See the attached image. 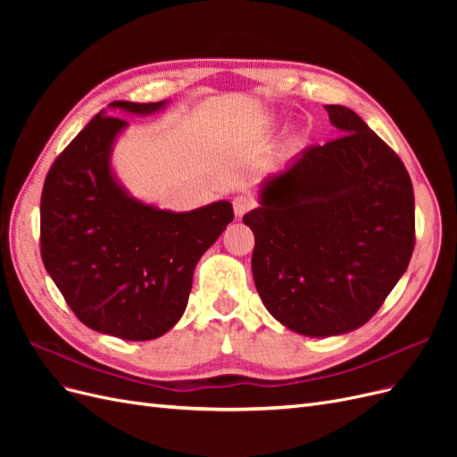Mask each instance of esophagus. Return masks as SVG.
Segmentation results:
<instances>
[{"instance_id": "34e87169", "label": "esophagus", "mask_w": 457, "mask_h": 457, "mask_svg": "<svg viewBox=\"0 0 457 457\" xmlns=\"http://www.w3.org/2000/svg\"><path fill=\"white\" fill-rule=\"evenodd\" d=\"M232 205H234V213H237V217H242L244 213L252 210L253 200L250 196H237L232 200Z\"/></svg>"}]
</instances>
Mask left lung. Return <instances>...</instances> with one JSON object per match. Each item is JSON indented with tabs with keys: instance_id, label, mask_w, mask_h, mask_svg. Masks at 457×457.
Wrapping results in <instances>:
<instances>
[{
	"instance_id": "left-lung-1",
	"label": "left lung",
	"mask_w": 457,
	"mask_h": 457,
	"mask_svg": "<svg viewBox=\"0 0 457 457\" xmlns=\"http://www.w3.org/2000/svg\"><path fill=\"white\" fill-rule=\"evenodd\" d=\"M326 110L343 135L267 177L259 207L244 215L255 237L252 270L262 305L309 337L364 326L406 272L416 244L403 160L351 108Z\"/></svg>"
}]
</instances>
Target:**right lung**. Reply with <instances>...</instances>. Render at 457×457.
<instances>
[{
  "instance_id": "right-lung-1",
  "label": "right lung",
  "mask_w": 457,
  "mask_h": 457,
  "mask_svg": "<svg viewBox=\"0 0 457 457\" xmlns=\"http://www.w3.org/2000/svg\"><path fill=\"white\" fill-rule=\"evenodd\" d=\"M160 103H110L146 116ZM128 121L96 114L54 160L39 205L41 259L87 328L148 341L183 316L196 262L234 219L227 200L175 213L133 198L110 156Z\"/></svg>"
}]
</instances>
